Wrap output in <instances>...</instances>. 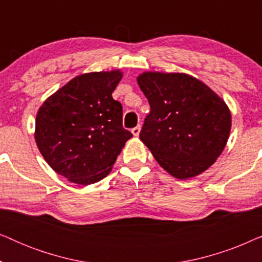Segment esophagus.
Wrapping results in <instances>:
<instances>
[{
	"instance_id": "esophagus-1",
	"label": "esophagus",
	"mask_w": 262,
	"mask_h": 262,
	"mask_svg": "<svg viewBox=\"0 0 262 262\" xmlns=\"http://www.w3.org/2000/svg\"><path fill=\"white\" fill-rule=\"evenodd\" d=\"M132 135H134L135 136V137H138V136H139V132H141V126H139V125H138V126H136V127H134V128H132Z\"/></svg>"
}]
</instances>
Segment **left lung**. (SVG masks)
<instances>
[{"instance_id":"1","label":"left lung","mask_w":262,"mask_h":262,"mask_svg":"<svg viewBox=\"0 0 262 262\" xmlns=\"http://www.w3.org/2000/svg\"><path fill=\"white\" fill-rule=\"evenodd\" d=\"M137 82L150 105L139 138L160 166L181 180L212 166L230 135L224 100L186 74L146 71Z\"/></svg>"}]
</instances>
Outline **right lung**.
Returning a JSON list of instances; mask_svg holds the SVG:
<instances>
[{
	"instance_id": "add662e5",
	"label": "right lung",
	"mask_w": 262,
	"mask_h": 262,
	"mask_svg": "<svg viewBox=\"0 0 262 262\" xmlns=\"http://www.w3.org/2000/svg\"><path fill=\"white\" fill-rule=\"evenodd\" d=\"M121 77L120 70L82 74L38 111L34 138L39 151L71 182L85 186L102 180L132 137L123 127V106L112 98Z\"/></svg>"
}]
</instances>
